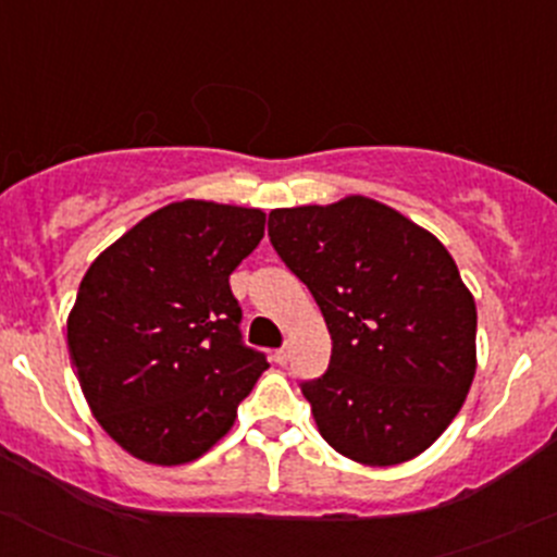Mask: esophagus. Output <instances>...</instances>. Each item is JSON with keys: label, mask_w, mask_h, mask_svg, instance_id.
Masks as SVG:
<instances>
[{"label": "esophagus", "mask_w": 557, "mask_h": 557, "mask_svg": "<svg viewBox=\"0 0 557 557\" xmlns=\"http://www.w3.org/2000/svg\"><path fill=\"white\" fill-rule=\"evenodd\" d=\"M274 361H277V363H283V367H285V363H288V358H290V347L288 345H283V347H277V350H274Z\"/></svg>", "instance_id": "esophagus-1"}]
</instances>
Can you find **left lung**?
Returning a JSON list of instances; mask_svg holds the SVG:
<instances>
[{
    "mask_svg": "<svg viewBox=\"0 0 557 557\" xmlns=\"http://www.w3.org/2000/svg\"><path fill=\"white\" fill-rule=\"evenodd\" d=\"M269 243L329 325V369L301 383L320 436L367 466L434 445L476 369V307L445 245L367 196L272 210Z\"/></svg>",
    "mask_w": 557,
    "mask_h": 557,
    "instance_id": "1",
    "label": "left lung"
}]
</instances>
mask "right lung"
<instances>
[{
    "instance_id": "add662e5",
    "label": "right lung",
    "mask_w": 557,
    "mask_h": 557,
    "mask_svg": "<svg viewBox=\"0 0 557 557\" xmlns=\"http://www.w3.org/2000/svg\"><path fill=\"white\" fill-rule=\"evenodd\" d=\"M263 223L261 210L174 201L88 267L66 320L70 356L94 418L134 458H199L269 367L243 342L228 285Z\"/></svg>"
}]
</instances>
